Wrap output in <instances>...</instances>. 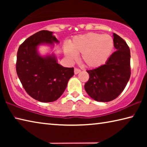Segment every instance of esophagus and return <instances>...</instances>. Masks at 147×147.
I'll list each match as a JSON object with an SVG mask.
<instances>
[{
    "label": "esophagus",
    "instance_id": "esophagus-1",
    "mask_svg": "<svg viewBox=\"0 0 147 147\" xmlns=\"http://www.w3.org/2000/svg\"><path fill=\"white\" fill-rule=\"evenodd\" d=\"M80 72V70L79 69H77V68H75L74 69V74H78Z\"/></svg>",
    "mask_w": 147,
    "mask_h": 147
}]
</instances>
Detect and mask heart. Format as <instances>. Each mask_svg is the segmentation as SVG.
<instances>
[{
    "mask_svg": "<svg viewBox=\"0 0 147 147\" xmlns=\"http://www.w3.org/2000/svg\"><path fill=\"white\" fill-rule=\"evenodd\" d=\"M114 41L108 34L88 33L75 36L70 46L64 48V54L71 62L78 58V54L82 53L81 58L89 67H98L106 63L112 53Z\"/></svg>",
    "mask_w": 147,
    "mask_h": 147,
    "instance_id": "heart-1",
    "label": "heart"
}]
</instances>
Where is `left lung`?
Listing matches in <instances>:
<instances>
[{"label":"left lung","instance_id":"8db88e82","mask_svg":"<svg viewBox=\"0 0 147 147\" xmlns=\"http://www.w3.org/2000/svg\"><path fill=\"white\" fill-rule=\"evenodd\" d=\"M116 51L98 67L87 71L89 78L84 85L89 96L98 102H109L120 94L130 77V51L126 41L113 33Z\"/></svg>","mask_w":147,"mask_h":147}]
</instances>
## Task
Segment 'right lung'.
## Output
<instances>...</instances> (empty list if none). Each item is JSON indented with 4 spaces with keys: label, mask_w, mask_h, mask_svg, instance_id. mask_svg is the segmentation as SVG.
I'll return each instance as SVG.
<instances>
[{
    "label": "right lung",
    "mask_w": 147,
    "mask_h": 147,
    "mask_svg": "<svg viewBox=\"0 0 147 147\" xmlns=\"http://www.w3.org/2000/svg\"><path fill=\"white\" fill-rule=\"evenodd\" d=\"M59 42L53 32L41 30L26 39L17 52V76L26 93L42 102L58 100L74 75V68L59 65L55 54L41 56L39 53V45L54 47V43Z\"/></svg>",
    "instance_id": "obj_1"
}]
</instances>
